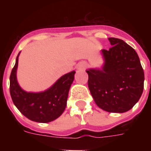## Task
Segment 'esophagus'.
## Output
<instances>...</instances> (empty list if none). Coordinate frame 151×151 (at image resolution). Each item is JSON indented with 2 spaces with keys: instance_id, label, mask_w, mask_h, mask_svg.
<instances>
[{
  "instance_id": "esophagus-1",
  "label": "esophagus",
  "mask_w": 151,
  "mask_h": 151,
  "mask_svg": "<svg viewBox=\"0 0 151 151\" xmlns=\"http://www.w3.org/2000/svg\"><path fill=\"white\" fill-rule=\"evenodd\" d=\"M88 63L85 61H81L79 62L78 64H77V69L78 70H85L86 67H87Z\"/></svg>"
}]
</instances>
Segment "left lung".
<instances>
[{"instance_id": "left-lung-1", "label": "left lung", "mask_w": 151, "mask_h": 151, "mask_svg": "<svg viewBox=\"0 0 151 151\" xmlns=\"http://www.w3.org/2000/svg\"><path fill=\"white\" fill-rule=\"evenodd\" d=\"M108 40L112 47L102 50V69L86 70L88 85L99 108L110 113H124L131 110L142 96L144 72L131 46L121 39Z\"/></svg>"}]
</instances>
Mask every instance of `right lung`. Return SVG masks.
<instances>
[{
  "mask_svg": "<svg viewBox=\"0 0 151 151\" xmlns=\"http://www.w3.org/2000/svg\"><path fill=\"white\" fill-rule=\"evenodd\" d=\"M19 53L10 75V94L17 109L33 122L47 123L54 121L63 113L75 71L62 76L52 87L41 92H27L18 84L16 70Z\"/></svg>",
  "mask_w": 151,
  "mask_h": 151,
  "instance_id": "obj_1",
  "label": "right lung"
}]
</instances>
